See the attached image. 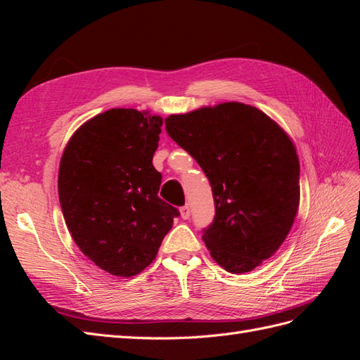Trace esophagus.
I'll list each match as a JSON object with an SVG mask.
<instances>
[{
	"mask_svg": "<svg viewBox=\"0 0 360 360\" xmlns=\"http://www.w3.org/2000/svg\"><path fill=\"white\" fill-rule=\"evenodd\" d=\"M180 214H181L183 219H189V216H191V209H189V207L188 205L180 207Z\"/></svg>",
	"mask_w": 360,
	"mask_h": 360,
	"instance_id": "esophagus-1",
	"label": "esophagus"
}]
</instances>
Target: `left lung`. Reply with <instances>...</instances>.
I'll return each mask as SVG.
<instances>
[{
	"label": "left lung",
	"mask_w": 360,
	"mask_h": 360,
	"mask_svg": "<svg viewBox=\"0 0 360 360\" xmlns=\"http://www.w3.org/2000/svg\"><path fill=\"white\" fill-rule=\"evenodd\" d=\"M165 127L210 181L214 217L202 238L216 263L246 274L274 255L300 197L299 159L284 130L238 102L169 115Z\"/></svg>",
	"instance_id": "left-lung-1"
}]
</instances>
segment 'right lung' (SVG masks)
Listing matches in <instances>:
<instances>
[{
  "instance_id": "right-lung-1",
  "label": "right lung",
  "mask_w": 360,
  "mask_h": 360,
  "mask_svg": "<svg viewBox=\"0 0 360 360\" xmlns=\"http://www.w3.org/2000/svg\"><path fill=\"white\" fill-rule=\"evenodd\" d=\"M162 123L136 110L105 111L76 130L61 158L64 221L82 254L115 276L143 271L180 216L158 195L153 155Z\"/></svg>"
}]
</instances>
